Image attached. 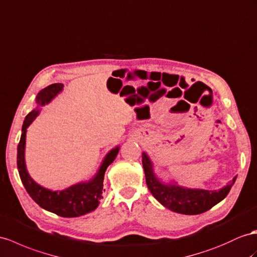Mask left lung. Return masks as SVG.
I'll use <instances>...</instances> for the list:
<instances>
[{"instance_id":"obj_1","label":"left lung","mask_w":257,"mask_h":257,"mask_svg":"<svg viewBox=\"0 0 257 257\" xmlns=\"http://www.w3.org/2000/svg\"><path fill=\"white\" fill-rule=\"evenodd\" d=\"M142 164L146 174L147 186L151 193L162 205L175 213L185 215H197L215 206L222 201L233 186L236 177L226 187L218 191L203 189H188L175 183H163L154 174L152 162L147 153H142Z\"/></svg>"}]
</instances>
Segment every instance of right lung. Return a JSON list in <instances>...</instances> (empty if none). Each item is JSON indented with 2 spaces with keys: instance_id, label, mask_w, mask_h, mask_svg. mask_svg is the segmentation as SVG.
<instances>
[{
  "instance_id": "obj_1",
  "label": "right lung",
  "mask_w": 257,
  "mask_h": 257,
  "mask_svg": "<svg viewBox=\"0 0 257 257\" xmlns=\"http://www.w3.org/2000/svg\"><path fill=\"white\" fill-rule=\"evenodd\" d=\"M63 83H53L42 89L38 93L36 97L38 107H36L26 116L23 123L21 141H19L17 147V167L25 189L27 190L31 199L39 206L58 216L70 218V217H78L90 213L98 206L100 200L103 199V191H105L103 189L104 174L106 172L107 167L116 159L118 152H119V147L110 150L106 154L101 164L100 169L97 170L96 175L91 180L77 183V185L62 190V191H52V190L45 189L40 185H38L31 178L27 172V168H26L25 163L26 133H27V128L36 119L39 113H40L39 106H43V105L50 103L63 90Z\"/></svg>"
}]
</instances>
